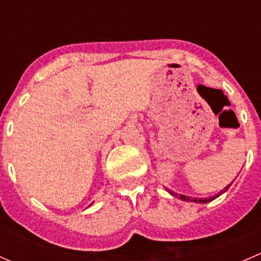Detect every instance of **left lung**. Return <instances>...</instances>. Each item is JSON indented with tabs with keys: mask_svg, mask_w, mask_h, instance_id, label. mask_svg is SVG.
Masks as SVG:
<instances>
[{
	"mask_svg": "<svg viewBox=\"0 0 261 261\" xmlns=\"http://www.w3.org/2000/svg\"><path fill=\"white\" fill-rule=\"evenodd\" d=\"M228 187H230V184H228L227 187H225V188L222 189V191H220L218 192L217 194H216V196H212V197H207V198H191V197H188V196H183V194H177V193H174V192H172V191H168L169 192L170 194H173V196H175V197H179V198L181 199V201H191V202H197V203H207V202H210V201H213V199L215 198H217L218 196H221V194L223 193V192H226L228 189Z\"/></svg>",
	"mask_w": 261,
	"mask_h": 261,
	"instance_id": "left-lung-1",
	"label": "left lung"
}]
</instances>
